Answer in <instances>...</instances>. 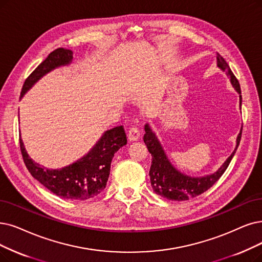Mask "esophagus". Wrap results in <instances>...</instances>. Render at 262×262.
<instances>
[{
    "mask_svg": "<svg viewBox=\"0 0 262 262\" xmlns=\"http://www.w3.org/2000/svg\"><path fill=\"white\" fill-rule=\"evenodd\" d=\"M140 137H141V134H140V131H139L138 128H135V127L130 128V130L128 132V139H129V141H131V142L138 141L140 139Z\"/></svg>",
    "mask_w": 262,
    "mask_h": 262,
    "instance_id": "34e87169",
    "label": "esophagus"
}]
</instances>
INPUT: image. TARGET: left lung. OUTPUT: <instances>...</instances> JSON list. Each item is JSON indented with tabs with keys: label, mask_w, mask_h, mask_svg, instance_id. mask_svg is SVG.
Masks as SVG:
<instances>
[{
	"label": "left lung",
	"mask_w": 262,
	"mask_h": 262,
	"mask_svg": "<svg viewBox=\"0 0 262 262\" xmlns=\"http://www.w3.org/2000/svg\"><path fill=\"white\" fill-rule=\"evenodd\" d=\"M217 67L230 77V82L239 95V108L242 106V96H241V87L238 80L233 75L232 71L230 70L225 59L217 55ZM145 134H144V143L148 148V151L151 154L152 160L149 170L150 184L154 191L167 200L172 201H186L191 198H194L199 194L205 192L222 177V175L227 170L229 163L231 162L233 156L238 147L241 137H242V128L239 130L236 138L235 148L230 155L227 160L218 167V170L214 173L207 174L204 176H190L187 175L171 163L167 158V156L162 147L160 141L157 138L156 133L150 128L148 123L145 124Z\"/></svg>",
	"instance_id": "8db88e82"
}]
</instances>
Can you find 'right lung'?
I'll return each mask as SVG.
<instances>
[{
  "label": "right lung",
  "instance_id": "1",
  "mask_svg": "<svg viewBox=\"0 0 262 262\" xmlns=\"http://www.w3.org/2000/svg\"><path fill=\"white\" fill-rule=\"evenodd\" d=\"M72 60L73 51L70 49L58 48L50 52L26 79L20 99L41 77L57 68L71 64ZM19 141L25 164L36 181L58 196L72 201H85L97 196L106 187L113 157L127 144V135L122 125L105 131L88 154L62 169H47L36 163L27 152L21 137Z\"/></svg>",
  "mask_w": 262,
  "mask_h": 262
}]
</instances>
